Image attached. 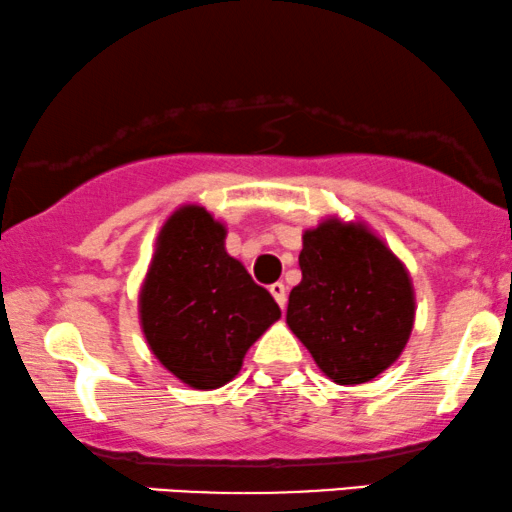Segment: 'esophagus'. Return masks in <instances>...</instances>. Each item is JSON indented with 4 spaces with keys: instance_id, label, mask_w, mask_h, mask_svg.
Wrapping results in <instances>:
<instances>
[{
    "instance_id": "34e87169",
    "label": "esophagus",
    "mask_w": 512,
    "mask_h": 512,
    "mask_svg": "<svg viewBox=\"0 0 512 512\" xmlns=\"http://www.w3.org/2000/svg\"><path fill=\"white\" fill-rule=\"evenodd\" d=\"M269 293L274 295V300H276V303H279V307L283 310V307H286V300H288L286 286H283L281 281H276V283H272V286H269Z\"/></svg>"
}]
</instances>
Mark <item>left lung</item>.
I'll return each mask as SVG.
<instances>
[{
    "instance_id": "8db88e82",
    "label": "left lung",
    "mask_w": 512,
    "mask_h": 512,
    "mask_svg": "<svg viewBox=\"0 0 512 512\" xmlns=\"http://www.w3.org/2000/svg\"><path fill=\"white\" fill-rule=\"evenodd\" d=\"M303 281L286 322L336 384H365L396 362L415 322L405 267L362 226L331 219L305 231Z\"/></svg>"
}]
</instances>
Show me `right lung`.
<instances>
[{
  "label": "right lung",
  "mask_w": 512,
  "mask_h": 512,
  "mask_svg": "<svg viewBox=\"0 0 512 512\" xmlns=\"http://www.w3.org/2000/svg\"><path fill=\"white\" fill-rule=\"evenodd\" d=\"M226 229L202 207L164 224L140 293V319L157 360L193 389H219L252 343L281 317L267 288L224 248Z\"/></svg>",
  "instance_id": "obj_1"
}]
</instances>
